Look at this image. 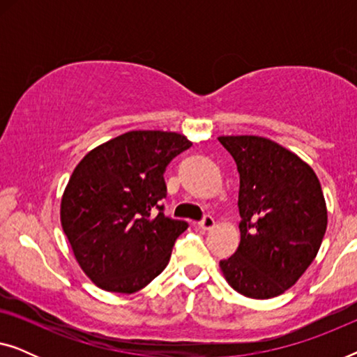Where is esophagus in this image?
<instances>
[{
	"label": "esophagus",
	"instance_id": "34e87169",
	"mask_svg": "<svg viewBox=\"0 0 357 357\" xmlns=\"http://www.w3.org/2000/svg\"><path fill=\"white\" fill-rule=\"evenodd\" d=\"M213 226H214V218L211 216V214H204L202 221H199V227L206 229L208 231V229H211Z\"/></svg>",
	"mask_w": 357,
	"mask_h": 357
}]
</instances>
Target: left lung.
I'll return each mask as SVG.
<instances>
[{
  "label": "left lung",
  "mask_w": 357,
  "mask_h": 357,
  "mask_svg": "<svg viewBox=\"0 0 357 357\" xmlns=\"http://www.w3.org/2000/svg\"><path fill=\"white\" fill-rule=\"evenodd\" d=\"M241 187V243L219 266L231 287L270 299L294 284L314 261L326 231V204L309 164L261 136H221Z\"/></svg>",
  "instance_id": "8db88e82"
}]
</instances>
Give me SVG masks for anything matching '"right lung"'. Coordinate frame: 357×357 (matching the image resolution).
Masks as SVG:
<instances>
[{
  "label": "right lung",
  "instance_id": "add662e5",
  "mask_svg": "<svg viewBox=\"0 0 357 357\" xmlns=\"http://www.w3.org/2000/svg\"><path fill=\"white\" fill-rule=\"evenodd\" d=\"M190 146L170 131H128L76 165L61 199V226L82 271L102 289L131 294L167 266L188 222L164 214V172Z\"/></svg>",
  "mask_w": 357,
  "mask_h": 357
}]
</instances>
